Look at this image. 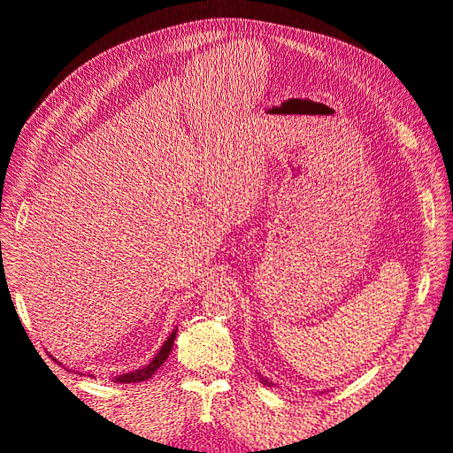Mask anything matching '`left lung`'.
Returning <instances> with one entry per match:
<instances>
[{
    "mask_svg": "<svg viewBox=\"0 0 453 453\" xmlns=\"http://www.w3.org/2000/svg\"><path fill=\"white\" fill-rule=\"evenodd\" d=\"M258 378H260V381L265 383V386H268V388H272V386H273V383H272L270 380H266V378H263V376H258Z\"/></svg>",
    "mask_w": 453,
    "mask_h": 453,
    "instance_id": "1",
    "label": "left lung"
}]
</instances>
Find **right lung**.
I'll use <instances>...</instances> for the list:
<instances>
[{"instance_id": "right-lung-1", "label": "right lung", "mask_w": 453, "mask_h": 453, "mask_svg": "<svg viewBox=\"0 0 453 453\" xmlns=\"http://www.w3.org/2000/svg\"><path fill=\"white\" fill-rule=\"evenodd\" d=\"M175 334H177V328L175 331L168 336V340L164 342V346L160 348V351L157 353V357L150 361L149 365L138 368V370H132V372H127V374H120V376H115L113 381H119V383H134V381H143V380H149L150 376H153L157 370L160 368V365L168 359V355L173 348V340H175Z\"/></svg>"}]
</instances>
